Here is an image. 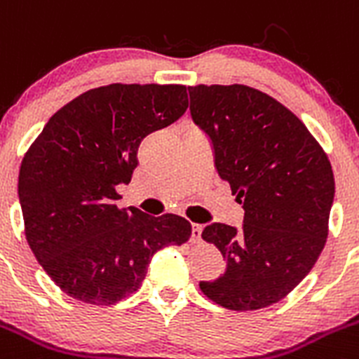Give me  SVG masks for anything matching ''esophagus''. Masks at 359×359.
<instances>
[{
    "mask_svg": "<svg viewBox=\"0 0 359 359\" xmlns=\"http://www.w3.org/2000/svg\"><path fill=\"white\" fill-rule=\"evenodd\" d=\"M191 241L193 243L202 241V225H198V223H193V226H191Z\"/></svg>",
    "mask_w": 359,
    "mask_h": 359,
    "instance_id": "esophagus-1",
    "label": "esophagus"
}]
</instances>
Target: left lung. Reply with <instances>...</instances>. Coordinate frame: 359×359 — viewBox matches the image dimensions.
<instances>
[{"label": "left lung", "instance_id": "1", "mask_svg": "<svg viewBox=\"0 0 359 359\" xmlns=\"http://www.w3.org/2000/svg\"><path fill=\"white\" fill-rule=\"evenodd\" d=\"M189 97L191 116L212 140L217 173L244 209L241 230L212 223L202 232L226 269L200 289L229 310L271 306L299 285L326 244L334 196L327 154L289 108L260 90L196 85Z\"/></svg>", "mask_w": 359, "mask_h": 359}]
</instances>
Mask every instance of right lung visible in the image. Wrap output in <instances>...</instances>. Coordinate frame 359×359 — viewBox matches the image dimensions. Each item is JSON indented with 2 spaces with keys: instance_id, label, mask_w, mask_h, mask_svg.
<instances>
[{
  "instance_id": "1",
  "label": "right lung",
  "mask_w": 359,
  "mask_h": 359,
  "mask_svg": "<svg viewBox=\"0 0 359 359\" xmlns=\"http://www.w3.org/2000/svg\"><path fill=\"white\" fill-rule=\"evenodd\" d=\"M184 85H113L81 93L49 118L19 170L25 233L56 285L81 303L109 306L142 287L156 251L180 246L191 223L120 209L147 134L186 113Z\"/></svg>"
}]
</instances>
